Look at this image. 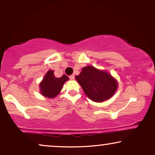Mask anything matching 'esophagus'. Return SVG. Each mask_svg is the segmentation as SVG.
<instances>
[{
    "label": "esophagus",
    "instance_id": "obj_1",
    "mask_svg": "<svg viewBox=\"0 0 155 155\" xmlns=\"http://www.w3.org/2000/svg\"><path fill=\"white\" fill-rule=\"evenodd\" d=\"M69 79H70L71 80H74V75H71L70 76H69Z\"/></svg>",
    "mask_w": 155,
    "mask_h": 155
}]
</instances>
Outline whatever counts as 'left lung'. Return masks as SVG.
<instances>
[{"mask_svg":"<svg viewBox=\"0 0 155 155\" xmlns=\"http://www.w3.org/2000/svg\"><path fill=\"white\" fill-rule=\"evenodd\" d=\"M75 78L87 96L95 102L111 98L118 86L117 80L111 74L93 66L84 67Z\"/></svg>","mask_w":155,"mask_h":155,"instance_id":"1","label":"left lung"}]
</instances>
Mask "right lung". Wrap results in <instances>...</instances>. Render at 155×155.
Listing matches in <instances>:
<instances>
[{"label":"right lung","instance_id":"1","mask_svg":"<svg viewBox=\"0 0 155 155\" xmlns=\"http://www.w3.org/2000/svg\"><path fill=\"white\" fill-rule=\"evenodd\" d=\"M68 80L66 75H63L60 78L54 76L52 70L48 71L43 80L40 83V92L44 97L52 98L56 97L61 91L64 83Z\"/></svg>","mask_w":155,"mask_h":155}]
</instances>
